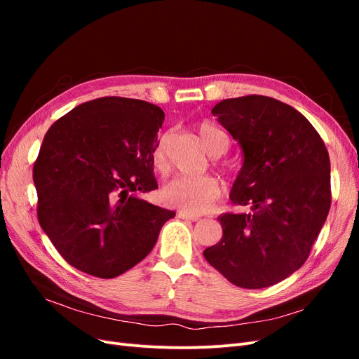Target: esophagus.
<instances>
[{"label": "esophagus", "instance_id": "obj_1", "mask_svg": "<svg viewBox=\"0 0 359 359\" xmlns=\"http://www.w3.org/2000/svg\"><path fill=\"white\" fill-rule=\"evenodd\" d=\"M178 217L182 220H189V222H198L199 217L193 215V214H187V212H178Z\"/></svg>", "mask_w": 359, "mask_h": 359}]
</instances>
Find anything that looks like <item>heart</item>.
Instances as JSON below:
<instances>
[{
    "instance_id": "b5f03b06",
    "label": "heart",
    "mask_w": 359,
    "mask_h": 359,
    "mask_svg": "<svg viewBox=\"0 0 359 359\" xmlns=\"http://www.w3.org/2000/svg\"><path fill=\"white\" fill-rule=\"evenodd\" d=\"M198 132L210 156L220 157L226 154L227 148H229V137H227L223 130L203 123L198 127ZM169 140V133L160 135L153 149V165L163 177H166L170 170L168 157ZM220 182L211 175L194 180L180 178L172 181L161 191V198L168 205L175 206V208L189 214H202L210 211L214 203L220 199Z\"/></svg>"
}]
</instances>
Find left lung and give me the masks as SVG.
<instances>
[{"instance_id":"1","label":"left lung","mask_w":359,"mask_h":359,"mask_svg":"<svg viewBox=\"0 0 359 359\" xmlns=\"http://www.w3.org/2000/svg\"><path fill=\"white\" fill-rule=\"evenodd\" d=\"M211 112L244 151L231 199L252 212L220 215L222 240L203 256L238 287L273 286L304 265L327 220L328 149L306 116L273 97L226 99Z\"/></svg>"}]
</instances>
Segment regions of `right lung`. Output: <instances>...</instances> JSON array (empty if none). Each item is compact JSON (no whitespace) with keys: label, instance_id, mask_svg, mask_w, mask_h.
Listing matches in <instances>:
<instances>
[{"label":"right lung","instance_id":"add662e5","mask_svg":"<svg viewBox=\"0 0 359 359\" xmlns=\"http://www.w3.org/2000/svg\"><path fill=\"white\" fill-rule=\"evenodd\" d=\"M158 106L102 97L57 119L32 168L37 219L67 264L114 278L149 255L175 212L140 198L156 190Z\"/></svg>","mask_w":359,"mask_h":359}]
</instances>
